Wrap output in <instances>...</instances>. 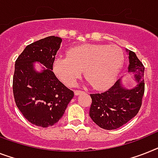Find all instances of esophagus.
Listing matches in <instances>:
<instances>
[{
    "mask_svg": "<svg viewBox=\"0 0 158 158\" xmlns=\"http://www.w3.org/2000/svg\"><path fill=\"white\" fill-rule=\"evenodd\" d=\"M83 91H80V90H75V96H78V95L81 94V93H83Z\"/></svg>",
    "mask_w": 158,
    "mask_h": 158,
    "instance_id": "obj_1",
    "label": "esophagus"
}]
</instances>
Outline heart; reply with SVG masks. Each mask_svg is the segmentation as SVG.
Segmentation results:
<instances>
[{
    "mask_svg": "<svg viewBox=\"0 0 158 158\" xmlns=\"http://www.w3.org/2000/svg\"><path fill=\"white\" fill-rule=\"evenodd\" d=\"M124 52L117 45L84 44L69 49L67 57L53 61V71L67 86H74L84 70L86 78L96 89L112 85L123 66Z\"/></svg>",
    "mask_w": 158,
    "mask_h": 158,
    "instance_id": "heart-1",
    "label": "heart"
}]
</instances>
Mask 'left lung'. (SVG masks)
Segmentation results:
<instances>
[{
  "mask_svg": "<svg viewBox=\"0 0 158 158\" xmlns=\"http://www.w3.org/2000/svg\"><path fill=\"white\" fill-rule=\"evenodd\" d=\"M129 55L128 72H131L136 85L126 88L122 78L102 93L91 94L89 115L92 121L106 130H114L126 124L138 114L144 92V67L136 54L127 49Z\"/></svg>",
  "mask_w": 158,
  "mask_h": 158,
  "instance_id": "obj_1",
  "label": "left lung"
}]
</instances>
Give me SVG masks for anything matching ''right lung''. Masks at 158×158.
Here are the masks:
<instances>
[{"mask_svg": "<svg viewBox=\"0 0 158 158\" xmlns=\"http://www.w3.org/2000/svg\"><path fill=\"white\" fill-rule=\"evenodd\" d=\"M62 40L48 36L31 44L15 61L13 92L17 107L28 122L38 127L54 125L63 116L74 92L52 71L53 61ZM35 62L42 70L37 72Z\"/></svg>", "mask_w": 158, "mask_h": 158, "instance_id": "right-lung-1", "label": "right lung"}]
</instances>
